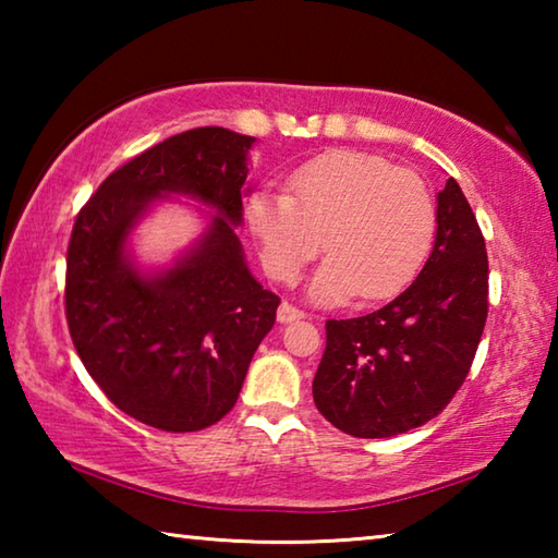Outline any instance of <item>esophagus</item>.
<instances>
[{
  "label": "esophagus",
  "instance_id": "esophagus-1",
  "mask_svg": "<svg viewBox=\"0 0 558 558\" xmlns=\"http://www.w3.org/2000/svg\"><path fill=\"white\" fill-rule=\"evenodd\" d=\"M302 317H305V313L298 310L295 305H290V302H282V305L278 307V323H282V325L295 323V319H302Z\"/></svg>",
  "mask_w": 558,
  "mask_h": 558
}]
</instances>
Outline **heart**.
<instances>
[{"mask_svg": "<svg viewBox=\"0 0 558 558\" xmlns=\"http://www.w3.org/2000/svg\"><path fill=\"white\" fill-rule=\"evenodd\" d=\"M288 192H256L245 206L263 263L295 282L319 251L329 253L310 298L337 305L352 295L384 300L403 290L436 235V202L411 169L359 149H332L300 165Z\"/></svg>", "mask_w": 558, "mask_h": 558, "instance_id": "heart-1", "label": "heart"}]
</instances>
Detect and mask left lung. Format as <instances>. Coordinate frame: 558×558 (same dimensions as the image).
Masks as SVG:
<instances>
[{
	"mask_svg": "<svg viewBox=\"0 0 558 558\" xmlns=\"http://www.w3.org/2000/svg\"><path fill=\"white\" fill-rule=\"evenodd\" d=\"M436 243L409 288L354 319H327L317 411L354 438H391L446 409L465 381L487 319V251L475 214L448 179Z\"/></svg>",
	"mask_w": 558,
	"mask_h": 558,
	"instance_id": "8db88e82",
	"label": "left lung"
}]
</instances>
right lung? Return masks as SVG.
Masks as SVG:
<instances>
[{
	"instance_id": "right-lung-1",
	"label": "right lung",
	"mask_w": 558,
	"mask_h": 558,
	"mask_svg": "<svg viewBox=\"0 0 558 558\" xmlns=\"http://www.w3.org/2000/svg\"><path fill=\"white\" fill-rule=\"evenodd\" d=\"M256 137L226 128L174 135L116 169L75 216L65 256V319L83 366L122 413L192 433L233 409L280 298L251 276L235 226ZM182 193L217 211L174 267L143 274L131 229Z\"/></svg>"
}]
</instances>
